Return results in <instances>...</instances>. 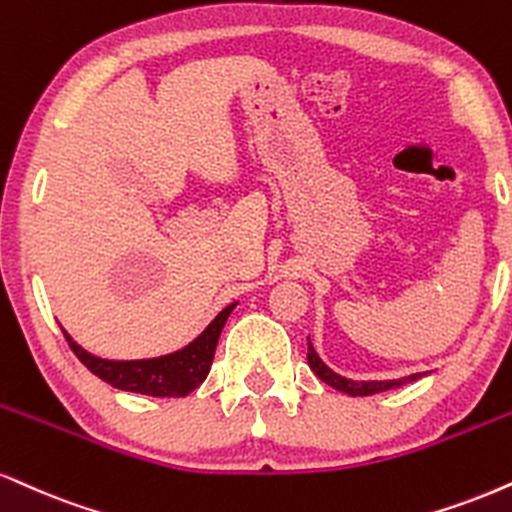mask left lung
I'll return each instance as SVG.
<instances>
[{
	"label": "left lung",
	"instance_id": "obj_1",
	"mask_svg": "<svg viewBox=\"0 0 512 512\" xmlns=\"http://www.w3.org/2000/svg\"><path fill=\"white\" fill-rule=\"evenodd\" d=\"M307 362H310V369L317 374L319 379L324 381V384H329L331 389L341 391V393H348V396H374V393H384V391H391V389H400V386L410 384V381H417L422 377H427L429 372H415V374H408V377H400V379H386V381H355V379H348V377H341V374H336L334 369L326 367L322 357L317 355L315 346H312L310 336H307Z\"/></svg>",
	"mask_w": 512,
	"mask_h": 512
}]
</instances>
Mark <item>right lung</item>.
<instances>
[{
    "label": "right lung",
    "instance_id": "1",
    "mask_svg": "<svg viewBox=\"0 0 512 512\" xmlns=\"http://www.w3.org/2000/svg\"><path fill=\"white\" fill-rule=\"evenodd\" d=\"M236 305L238 300L236 303L226 305L224 310H221L219 315L188 343V346L171 350V353L166 355L143 357V360H109V357L92 355L73 341L64 326H61V331H64L66 341H69V346L73 353H76L78 360L83 362L95 377L107 381L114 389L143 393V396L155 398H181L188 396L190 391H195L197 386L207 379L221 329H224L231 312L236 310Z\"/></svg>",
    "mask_w": 512,
    "mask_h": 512
}]
</instances>
